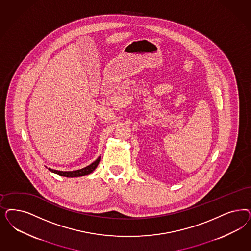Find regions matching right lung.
Segmentation results:
<instances>
[{"label": "right lung", "mask_w": 251, "mask_h": 251, "mask_svg": "<svg viewBox=\"0 0 251 251\" xmlns=\"http://www.w3.org/2000/svg\"><path fill=\"white\" fill-rule=\"evenodd\" d=\"M100 161V157H99L95 162L89 164V166H87L85 168H82L80 170L63 172V171L53 170V169H50V168H49V170L51 171L52 173H55L59 176H65V177H78V176H86V175H89L90 173H92L93 171L96 169Z\"/></svg>", "instance_id": "1"}]
</instances>
